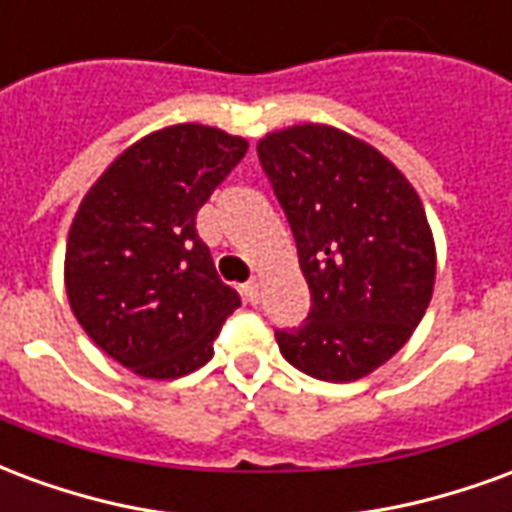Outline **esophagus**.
<instances>
[{
	"mask_svg": "<svg viewBox=\"0 0 512 512\" xmlns=\"http://www.w3.org/2000/svg\"><path fill=\"white\" fill-rule=\"evenodd\" d=\"M241 293H244L246 301H252V304H255V301L260 299V285H257L255 279H249L246 285H241Z\"/></svg>",
	"mask_w": 512,
	"mask_h": 512,
	"instance_id": "34e87169",
	"label": "esophagus"
}]
</instances>
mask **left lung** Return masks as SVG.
Wrapping results in <instances>:
<instances>
[{
  "mask_svg": "<svg viewBox=\"0 0 512 512\" xmlns=\"http://www.w3.org/2000/svg\"><path fill=\"white\" fill-rule=\"evenodd\" d=\"M299 249L310 315L277 329L282 356L321 381H356L408 343L428 310L436 246L403 172L332 126H293L257 145Z\"/></svg>",
  "mask_w": 512,
  "mask_h": 512,
  "instance_id": "left-lung-1",
  "label": "left lung"
}]
</instances>
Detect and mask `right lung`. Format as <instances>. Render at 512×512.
<instances>
[{
	"label": "right lung",
	"instance_id": "add662e5",
	"mask_svg": "<svg viewBox=\"0 0 512 512\" xmlns=\"http://www.w3.org/2000/svg\"><path fill=\"white\" fill-rule=\"evenodd\" d=\"M249 142L180 123L139 139L109 164L73 216L68 301L104 354L142 378H180L213 356L241 299L197 235V211Z\"/></svg>",
	"mask_w": 512,
	"mask_h": 512
}]
</instances>
